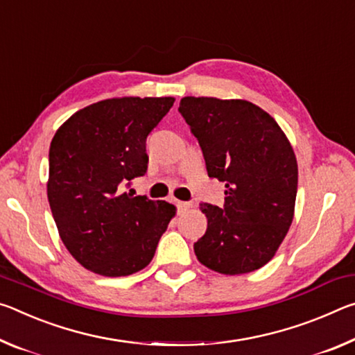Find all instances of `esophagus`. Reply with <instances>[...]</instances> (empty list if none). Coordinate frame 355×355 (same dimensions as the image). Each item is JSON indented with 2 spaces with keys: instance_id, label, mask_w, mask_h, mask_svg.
Instances as JSON below:
<instances>
[{
  "instance_id": "1",
  "label": "esophagus",
  "mask_w": 355,
  "mask_h": 355,
  "mask_svg": "<svg viewBox=\"0 0 355 355\" xmlns=\"http://www.w3.org/2000/svg\"><path fill=\"white\" fill-rule=\"evenodd\" d=\"M176 206H178L179 211H185V209L191 207V205H190V202H187V201H176Z\"/></svg>"
}]
</instances>
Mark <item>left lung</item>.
Here are the masks:
<instances>
[{
    "label": "left lung",
    "mask_w": 355,
    "mask_h": 355,
    "mask_svg": "<svg viewBox=\"0 0 355 355\" xmlns=\"http://www.w3.org/2000/svg\"><path fill=\"white\" fill-rule=\"evenodd\" d=\"M179 112L198 143L209 178L225 182L223 207L201 202L206 234L196 258L223 275H242L275 257L294 218L297 159L282 127L242 98L182 97Z\"/></svg>",
    "instance_id": "8db88e82"
}]
</instances>
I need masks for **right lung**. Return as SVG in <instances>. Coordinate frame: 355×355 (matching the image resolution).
I'll use <instances>...</instances> for the list:
<instances>
[{
  "label": "right lung",
  "instance_id": "right-lung-1",
  "mask_svg": "<svg viewBox=\"0 0 355 355\" xmlns=\"http://www.w3.org/2000/svg\"><path fill=\"white\" fill-rule=\"evenodd\" d=\"M174 97H113L78 110L50 144L46 196L69 253L94 274L146 267L176 206L125 193L148 168L146 138Z\"/></svg>",
  "mask_w": 355,
  "mask_h": 355
}]
</instances>
